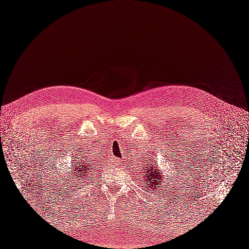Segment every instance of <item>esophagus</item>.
I'll list each match as a JSON object with an SVG mask.
<instances>
[{"label":"esophagus","mask_w":249,"mask_h":249,"mask_svg":"<svg viewBox=\"0 0 249 249\" xmlns=\"http://www.w3.org/2000/svg\"><path fill=\"white\" fill-rule=\"evenodd\" d=\"M111 163H112L113 165H116V164L120 163V161H119L117 158H115V157H112V158H111Z\"/></svg>","instance_id":"obj_1"}]
</instances>
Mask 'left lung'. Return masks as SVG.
Wrapping results in <instances>:
<instances>
[{"instance_id": "left-lung-1", "label": "left lung", "mask_w": 249, "mask_h": 249, "mask_svg": "<svg viewBox=\"0 0 249 249\" xmlns=\"http://www.w3.org/2000/svg\"><path fill=\"white\" fill-rule=\"evenodd\" d=\"M151 164L150 165L149 163ZM143 169V181H144V190H156L159 189L160 185H162L165 181L164 177L161 175V172L157 170V165L154 164L152 161L147 162V165H144Z\"/></svg>"}]
</instances>
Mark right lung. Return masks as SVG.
Here are the masks:
<instances>
[{
    "label": "right lung",
    "instance_id": "1",
    "mask_svg": "<svg viewBox=\"0 0 249 249\" xmlns=\"http://www.w3.org/2000/svg\"><path fill=\"white\" fill-rule=\"evenodd\" d=\"M74 158H76V156H74ZM77 159H80V158L78 157ZM73 161H74V160H73ZM75 161H77V162H74L75 165H71L73 167V170L70 171L73 176H74V178H73V179H75V181L86 179V177L89 176V174H92L91 172L93 171V169H92V165H91V163H92L91 159L75 160ZM80 183H82V182H80Z\"/></svg>",
    "mask_w": 249,
    "mask_h": 249
}]
</instances>
